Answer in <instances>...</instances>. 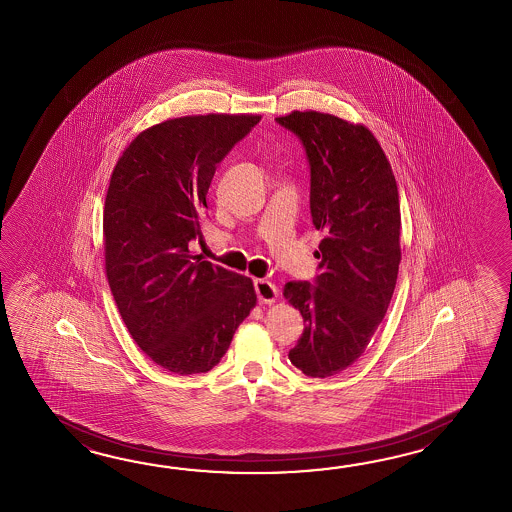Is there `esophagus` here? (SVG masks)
I'll return each instance as SVG.
<instances>
[{"label": "esophagus", "mask_w": 512, "mask_h": 512, "mask_svg": "<svg viewBox=\"0 0 512 512\" xmlns=\"http://www.w3.org/2000/svg\"><path fill=\"white\" fill-rule=\"evenodd\" d=\"M254 291H256L260 304H272L278 298V289L269 280H256L254 282Z\"/></svg>", "instance_id": "34e87169"}]
</instances>
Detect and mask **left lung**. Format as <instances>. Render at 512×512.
Masks as SVG:
<instances>
[{
	"instance_id": "8db88e82",
	"label": "left lung",
	"mask_w": 512,
	"mask_h": 512,
	"mask_svg": "<svg viewBox=\"0 0 512 512\" xmlns=\"http://www.w3.org/2000/svg\"><path fill=\"white\" fill-rule=\"evenodd\" d=\"M276 122L304 146L311 218L326 232L313 283L283 287L305 326L289 360L307 377L326 379L359 359L388 311L401 263L399 192L368 128L318 111Z\"/></svg>"
}]
</instances>
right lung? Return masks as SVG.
<instances>
[{
	"instance_id": "add662e5",
	"label": "right lung",
	"mask_w": 512,
	"mask_h": 512,
	"mask_svg": "<svg viewBox=\"0 0 512 512\" xmlns=\"http://www.w3.org/2000/svg\"><path fill=\"white\" fill-rule=\"evenodd\" d=\"M260 115L166 120L124 150L104 205L106 274L137 346L164 370L207 373L256 305L251 278L192 256L208 186Z\"/></svg>"
}]
</instances>
